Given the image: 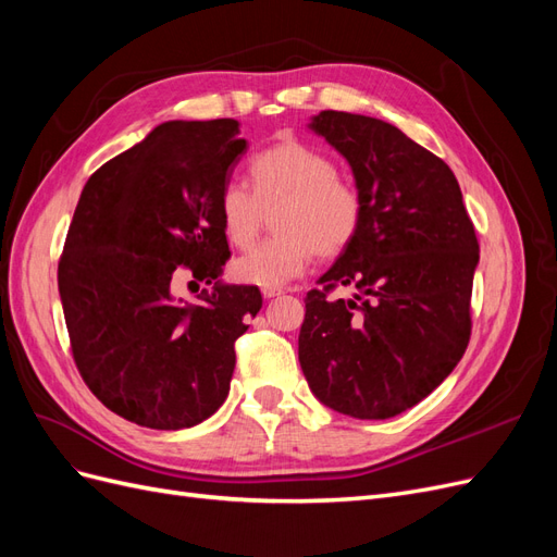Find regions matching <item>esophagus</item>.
<instances>
[{
    "instance_id": "1",
    "label": "esophagus",
    "mask_w": 557,
    "mask_h": 557,
    "mask_svg": "<svg viewBox=\"0 0 557 557\" xmlns=\"http://www.w3.org/2000/svg\"><path fill=\"white\" fill-rule=\"evenodd\" d=\"M278 295H283L281 288H262V297L264 299H272V297H278Z\"/></svg>"
}]
</instances>
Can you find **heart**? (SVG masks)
I'll return each mask as SVG.
<instances>
[{"mask_svg": "<svg viewBox=\"0 0 557 557\" xmlns=\"http://www.w3.org/2000/svg\"><path fill=\"white\" fill-rule=\"evenodd\" d=\"M250 188L230 181L218 197V218L232 246L256 244L274 211L276 234L232 264L242 283L283 288L307 272L313 252L334 258L358 237L362 199L352 183L320 150L285 141L258 153L248 164Z\"/></svg>", "mask_w": 557, "mask_h": 557, "instance_id": "1", "label": "heart"}]
</instances>
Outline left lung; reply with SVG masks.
Instances as JSON below:
<instances>
[{
    "label": "left lung",
    "mask_w": 557,
    "mask_h": 557,
    "mask_svg": "<svg viewBox=\"0 0 557 557\" xmlns=\"http://www.w3.org/2000/svg\"><path fill=\"white\" fill-rule=\"evenodd\" d=\"M309 129L350 164L358 237L307 295L299 364L325 407L385 420L425 399L471 334L479 242L450 166L379 117L320 111ZM350 284V300H327Z\"/></svg>",
    "instance_id": "8db88e82"
}]
</instances>
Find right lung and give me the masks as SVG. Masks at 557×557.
<instances>
[{
  "label": "right lung",
  "instance_id": "1",
  "mask_svg": "<svg viewBox=\"0 0 557 557\" xmlns=\"http://www.w3.org/2000/svg\"><path fill=\"white\" fill-rule=\"evenodd\" d=\"M244 150L232 117L170 121L81 193L58 264L66 332L83 381L129 423L193 428L230 393L234 342L262 307L256 285L221 281L218 197ZM183 271L214 283L199 306L173 293Z\"/></svg>",
  "mask_w": 557,
  "mask_h": 557
}]
</instances>
